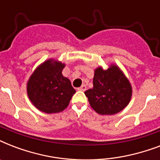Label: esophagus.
<instances>
[{"mask_svg":"<svg viewBox=\"0 0 160 160\" xmlns=\"http://www.w3.org/2000/svg\"><path fill=\"white\" fill-rule=\"evenodd\" d=\"M86 90V86L85 85H81L80 88H78V90H80V91H85Z\"/></svg>","mask_w":160,"mask_h":160,"instance_id":"1","label":"esophagus"}]
</instances>
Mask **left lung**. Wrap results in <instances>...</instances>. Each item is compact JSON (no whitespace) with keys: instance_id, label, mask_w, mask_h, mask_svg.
<instances>
[{"instance_id":"8db88e82","label":"left lung","mask_w":160,"mask_h":160,"mask_svg":"<svg viewBox=\"0 0 160 160\" xmlns=\"http://www.w3.org/2000/svg\"><path fill=\"white\" fill-rule=\"evenodd\" d=\"M90 106L100 114H114L129 104L132 95L129 80L116 65L104 70L97 68L93 79V88L86 90Z\"/></svg>"}]
</instances>
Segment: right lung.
<instances>
[{
	"mask_svg": "<svg viewBox=\"0 0 160 160\" xmlns=\"http://www.w3.org/2000/svg\"><path fill=\"white\" fill-rule=\"evenodd\" d=\"M65 65L49 60L39 66L27 83V94L35 106L47 114L62 111L75 90L61 74Z\"/></svg>",
	"mask_w": 160,
	"mask_h": 160,
	"instance_id": "obj_1",
	"label": "right lung"
}]
</instances>
